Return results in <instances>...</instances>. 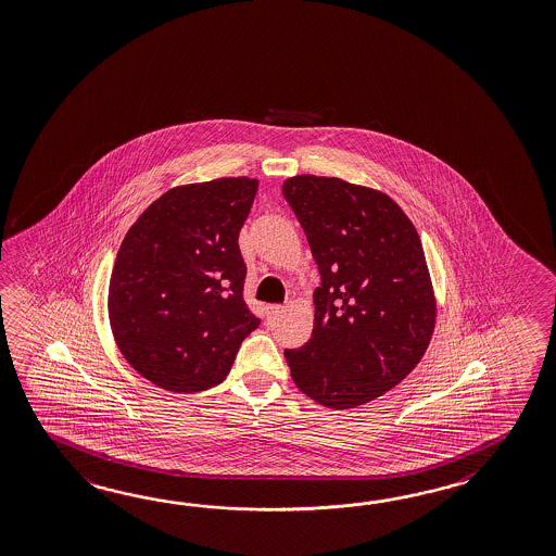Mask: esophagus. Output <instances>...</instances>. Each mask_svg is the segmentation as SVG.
<instances>
[{
  "mask_svg": "<svg viewBox=\"0 0 556 556\" xmlns=\"http://www.w3.org/2000/svg\"><path fill=\"white\" fill-rule=\"evenodd\" d=\"M285 312V306H266V318L271 320V318H276L278 314H282Z\"/></svg>",
  "mask_w": 556,
  "mask_h": 556,
  "instance_id": "obj_1",
  "label": "esophagus"
}]
</instances>
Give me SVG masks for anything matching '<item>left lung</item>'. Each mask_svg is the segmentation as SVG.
<instances>
[{
	"label": "left lung",
	"mask_w": 556,
	"mask_h": 556,
	"mask_svg": "<svg viewBox=\"0 0 556 556\" xmlns=\"http://www.w3.org/2000/svg\"><path fill=\"white\" fill-rule=\"evenodd\" d=\"M282 192L323 280L311 340L285 350L292 380L336 410L375 401L413 372L434 332L420 236L390 195L366 186L304 174Z\"/></svg>",
	"instance_id": "left-lung-1"
}]
</instances>
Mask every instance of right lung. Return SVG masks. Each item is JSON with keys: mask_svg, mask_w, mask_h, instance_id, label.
I'll return each mask as SVG.
<instances>
[{"mask_svg": "<svg viewBox=\"0 0 556 556\" xmlns=\"http://www.w3.org/2000/svg\"><path fill=\"white\" fill-rule=\"evenodd\" d=\"M256 178L172 188L143 210L117 250L108 314L124 358L169 392L220 384L260 320L244 302L238 233Z\"/></svg>", "mask_w": 556, "mask_h": 556, "instance_id": "add662e5", "label": "right lung"}]
</instances>
